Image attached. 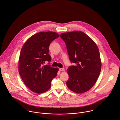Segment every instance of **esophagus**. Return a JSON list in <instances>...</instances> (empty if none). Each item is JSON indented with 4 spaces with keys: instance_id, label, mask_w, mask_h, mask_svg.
Segmentation results:
<instances>
[{
    "instance_id": "esophagus-1",
    "label": "esophagus",
    "mask_w": 120,
    "mask_h": 120,
    "mask_svg": "<svg viewBox=\"0 0 120 120\" xmlns=\"http://www.w3.org/2000/svg\"><path fill=\"white\" fill-rule=\"evenodd\" d=\"M59 70H60V71H65V69L64 68H60L59 69Z\"/></svg>"
}]
</instances>
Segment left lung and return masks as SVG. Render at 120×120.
I'll list each match as a JSON object with an SVG mask.
<instances>
[{
    "instance_id": "8db88e82",
    "label": "left lung",
    "mask_w": 120,
    "mask_h": 120,
    "mask_svg": "<svg viewBox=\"0 0 120 120\" xmlns=\"http://www.w3.org/2000/svg\"><path fill=\"white\" fill-rule=\"evenodd\" d=\"M69 59L74 66L67 70L69 79L67 85L72 91L83 93L97 82L101 70L99 49L94 41L82 31L63 33Z\"/></svg>"
}]
</instances>
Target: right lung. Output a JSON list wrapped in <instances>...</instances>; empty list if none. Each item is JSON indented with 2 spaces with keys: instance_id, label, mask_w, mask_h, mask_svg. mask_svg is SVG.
I'll list each match as a JSON object with an SVG mask.
<instances>
[{
  "instance_id": "right-lung-1",
  "label": "right lung",
  "mask_w": 120,
  "mask_h": 120,
  "mask_svg": "<svg viewBox=\"0 0 120 120\" xmlns=\"http://www.w3.org/2000/svg\"><path fill=\"white\" fill-rule=\"evenodd\" d=\"M59 36L54 32H39L30 37L22 48L18 60L19 73L26 86L36 93L49 90L52 79L57 75L59 68L43 65L46 61H51L49 46Z\"/></svg>"
}]
</instances>
